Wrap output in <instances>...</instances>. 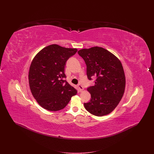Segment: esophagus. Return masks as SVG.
Returning a JSON list of instances; mask_svg holds the SVG:
<instances>
[{
	"label": "esophagus",
	"mask_w": 154,
	"mask_h": 154,
	"mask_svg": "<svg viewBox=\"0 0 154 154\" xmlns=\"http://www.w3.org/2000/svg\"><path fill=\"white\" fill-rule=\"evenodd\" d=\"M78 87L79 88V89H80V91L81 92V91H82L83 90H84V87H82V85L80 84H78Z\"/></svg>",
	"instance_id": "1"
}]
</instances>
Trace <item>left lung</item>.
<instances>
[{"mask_svg":"<svg viewBox=\"0 0 154 154\" xmlns=\"http://www.w3.org/2000/svg\"><path fill=\"white\" fill-rule=\"evenodd\" d=\"M79 55L87 65L88 80L95 77V84L87 89L91 99L84 103L85 109L91 114L101 117L115 109L124 94L125 76L120 60L102 47L82 49Z\"/></svg>","mask_w":154,"mask_h":154,"instance_id":"8db88e82","label":"left lung"}]
</instances>
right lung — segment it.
<instances>
[{"mask_svg":"<svg viewBox=\"0 0 154 154\" xmlns=\"http://www.w3.org/2000/svg\"><path fill=\"white\" fill-rule=\"evenodd\" d=\"M77 51L52 44L42 49L33 59L29 72L31 92L45 109L58 111L65 108L77 91L66 80V61Z\"/></svg>","mask_w":154,"mask_h":154,"instance_id":"1","label":"right lung"}]
</instances>
